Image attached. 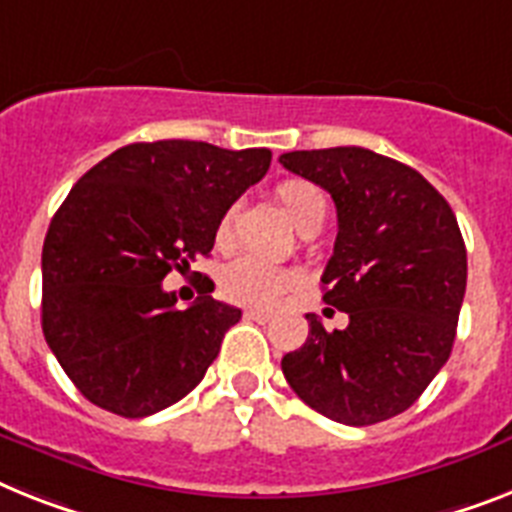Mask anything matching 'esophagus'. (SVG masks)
Wrapping results in <instances>:
<instances>
[{"mask_svg": "<svg viewBox=\"0 0 512 512\" xmlns=\"http://www.w3.org/2000/svg\"><path fill=\"white\" fill-rule=\"evenodd\" d=\"M246 319H251V322H259V324H266L269 319H272V314H269V311H261V308H248Z\"/></svg>", "mask_w": 512, "mask_h": 512, "instance_id": "34e87169", "label": "esophagus"}]
</instances>
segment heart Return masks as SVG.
Wrapping results in <instances>:
<instances>
[{
    "instance_id": "1",
    "label": "heart",
    "mask_w": 512,
    "mask_h": 512,
    "mask_svg": "<svg viewBox=\"0 0 512 512\" xmlns=\"http://www.w3.org/2000/svg\"><path fill=\"white\" fill-rule=\"evenodd\" d=\"M274 196L282 204L290 222L301 232L311 230V227H322L324 214H327V201H324L322 190L316 188L314 183L298 180V177L282 180L274 188ZM235 219H238V206H227L222 211V217L217 219L214 246L219 251H227L232 246ZM293 285H298V272L287 269V266L266 264V261L253 259V256H240V259L230 261L222 269V277H219V287L230 301L259 308L274 306L282 298V293H287Z\"/></svg>"
}]
</instances>
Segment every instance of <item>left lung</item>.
<instances>
[{"instance_id":"8db88e82","label":"left lung","mask_w":512,"mask_h":512,"mask_svg":"<svg viewBox=\"0 0 512 512\" xmlns=\"http://www.w3.org/2000/svg\"><path fill=\"white\" fill-rule=\"evenodd\" d=\"M337 206L324 301L348 314L282 358L293 392L337 424L369 426L408 411L450 358L466 295L458 219L424 175L361 146L282 154Z\"/></svg>"}]
</instances>
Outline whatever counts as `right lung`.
I'll list each match as a JSON object with an SVG mask.
<instances>
[{"instance_id": "right-lung-1", "label": "right lung", "mask_w": 512, "mask_h": 512, "mask_svg": "<svg viewBox=\"0 0 512 512\" xmlns=\"http://www.w3.org/2000/svg\"><path fill=\"white\" fill-rule=\"evenodd\" d=\"M269 162V149L130 143L73 185L41 253V327L83 398L143 418L204 379L240 308L204 295L177 311L162 280L209 256L222 211Z\"/></svg>"}]
</instances>
